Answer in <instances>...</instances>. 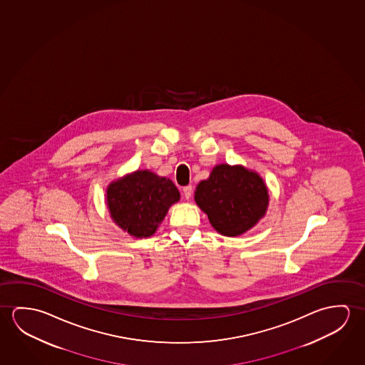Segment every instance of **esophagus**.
Listing matches in <instances>:
<instances>
[{
	"label": "esophagus",
	"mask_w": 365,
	"mask_h": 365,
	"mask_svg": "<svg viewBox=\"0 0 365 365\" xmlns=\"http://www.w3.org/2000/svg\"><path fill=\"white\" fill-rule=\"evenodd\" d=\"M182 191H184V197H185L186 200H189L191 197V194H192V186H185Z\"/></svg>",
	"instance_id": "esophagus-1"
}]
</instances>
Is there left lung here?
<instances>
[{"mask_svg": "<svg viewBox=\"0 0 365 365\" xmlns=\"http://www.w3.org/2000/svg\"><path fill=\"white\" fill-rule=\"evenodd\" d=\"M269 190L260 175L242 165L220 163L197 184L194 200L215 231L237 237L267 215Z\"/></svg>", "mask_w": 365, "mask_h": 365, "instance_id": "left-lung-1", "label": "left lung"}]
</instances>
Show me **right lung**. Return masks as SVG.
Listing matches in <instances>:
<instances>
[{"instance_id": "obj_1", "label": "right lung", "mask_w": 365, "mask_h": 365, "mask_svg": "<svg viewBox=\"0 0 365 365\" xmlns=\"http://www.w3.org/2000/svg\"><path fill=\"white\" fill-rule=\"evenodd\" d=\"M179 200L174 182L150 170H137L111 181L105 197L113 222L135 238L152 236Z\"/></svg>"}]
</instances>
